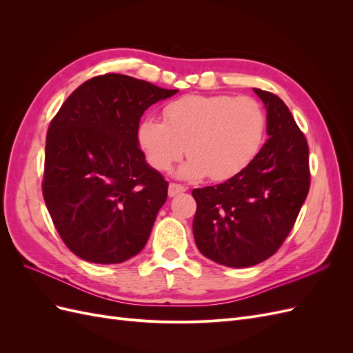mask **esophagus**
<instances>
[{"label": "esophagus", "mask_w": 353, "mask_h": 353, "mask_svg": "<svg viewBox=\"0 0 353 353\" xmlns=\"http://www.w3.org/2000/svg\"><path fill=\"white\" fill-rule=\"evenodd\" d=\"M185 190H187V187H184V185L176 184V183H170L169 188H168V194H169V197H174L179 193H184Z\"/></svg>", "instance_id": "obj_1"}]
</instances>
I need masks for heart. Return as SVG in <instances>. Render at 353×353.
<instances>
[{
  "label": "heart",
  "instance_id": "1",
  "mask_svg": "<svg viewBox=\"0 0 353 353\" xmlns=\"http://www.w3.org/2000/svg\"><path fill=\"white\" fill-rule=\"evenodd\" d=\"M266 116L249 95H185L163 109V122L145 117L138 126V144L147 162L169 170L184 156L179 175L212 181L228 179L248 166L263 141Z\"/></svg>",
  "mask_w": 353,
  "mask_h": 353
}]
</instances>
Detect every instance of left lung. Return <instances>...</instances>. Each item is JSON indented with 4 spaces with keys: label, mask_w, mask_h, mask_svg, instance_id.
Instances as JSON below:
<instances>
[{
    "label": "left lung",
    "mask_w": 353,
    "mask_h": 353,
    "mask_svg": "<svg viewBox=\"0 0 353 353\" xmlns=\"http://www.w3.org/2000/svg\"><path fill=\"white\" fill-rule=\"evenodd\" d=\"M266 108L270 138L241 172L193 190L199 250L213 262L245 268L281 248L311 187L309 147L284 101L253 88Z\"/></svg>",
    "instance_id": "1"
}]
</instances>
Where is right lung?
<instances>
[{"mask_svg": "<svg viewBox=\"0 0 353 353\" xmlns=\"http://www.w3.org/2000/svg\"><path fill=\"white\" fill-rule=\"evenodd\" d=\"M178 90L121 73L83 82L47 132L42 196L68 249L92 263L140 252L168 197V181L138 147L143 113Z\"/></svg>", "mask_w": 353, "mask_h": 353, "instance_id": "right-lung-1", "label": "right lung"}]
</instances>
